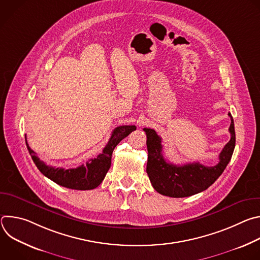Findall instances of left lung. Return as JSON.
<instances>
[{
    "instance_id": "obj_1",
    "label": "left lung",
    "mask_w": 260,
    "mask_h": 260,
    "mask_svg": "<svg viewBox=\"0 0 260 260\" xmlns=\"http://www.w3.org/2000/svg\"><path fill=\"white\" fill-rule=\"evenodd\" d=\"M231 140L219 154V162L206 167L200 162L177 166L168 162L162 155L161 138L154 129L144 128L147 136L148 161L146 172L153 188L160 194L171 198H186L209 188L223 173L236 146L235 123L231 113Z\"/></svg>"
}]
</instances>
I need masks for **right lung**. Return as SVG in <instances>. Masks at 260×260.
Segmentation results:
<instances>
[{"label":"right lung","mask_w":260,"mask_h":260,"mask_svg":"<svg viewBox=\"0 0 260 260\" xmlns=\"http://www.w3.org/2000/svg\"><path fill=\"white\" fill-rule=\"evenodd\" d=\"M136 128L137 127L135 125H121L116 127L113 131L108 144L103 149V152L96 157L90 158L86 165H82L75 169H62L47 166L36 155L35 151L30 149L26 142V137L25 144L32 161L44 176L60 185V186L70 189L90 190L98 187L104 180L111 167V158H112L114 148L122 139L127 137L132 132L136 131Z\"/></svg>","instance_id":"1"}]
</instances>
